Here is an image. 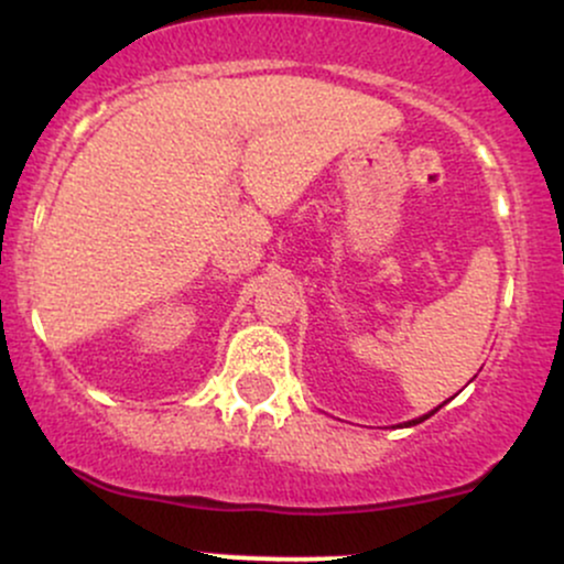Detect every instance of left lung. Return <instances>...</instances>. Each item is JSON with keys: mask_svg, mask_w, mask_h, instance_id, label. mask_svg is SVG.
Masks as SVG:
<instances>
[{"mask_svg": "<svg viewBox=\"0 0 564 564\" xmlns=\"http://www.w3.org/2000/svg\"><path fill=\"white\" fill-rule=\"evenodd\" d=\"M435 411H437V408H435ZM435 411H432V413H435ZM432 413H426V416H422V419H416V422H408V424H419V422H424V419H430V416H432Z\"/></svg>", "mask_w": 564, "mask_h": 564, "instance_id": "1", "label": "left lung"}]
</instances>
